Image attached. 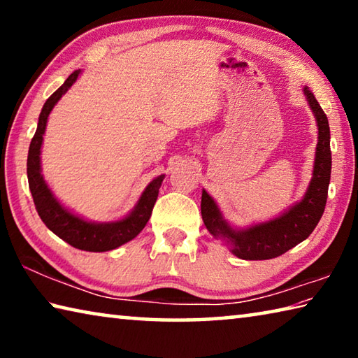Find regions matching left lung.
I'll return each instance as SVG.
<instances>
[{
	"label": "left lung",
	"instance_id": "left-lung-1",
	"mask_svg": "<svg viewBox=\"0 0 358 358\" xmlns=\"http://www.w3.org/2000/svg\"><path fill=\"white\" fill-rule=\"evenodd\" d=\"M303 93L316 117L319 136L311 183L308 186L305 197L299 203L275 220L248 229H234L224 220L208 192L202 191L201 210L205 227L215 238H221L224 243L229 245L232 254L243 260H266L287 252L310 237L324 215L331 173L330 126L327 115L310 88H303Z\"/></svg>",
	"mask_w": 358,
	"mask_h": 358
}]
</instances>
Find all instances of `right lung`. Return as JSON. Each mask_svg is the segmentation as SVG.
<instances>
[{
    "instance_id": "right-lung-1",
    "label": "right lung",
    "mask_w": 358,
    "mask_h": 358,
    "mask_svg": "<svg viewBox=\"0 0 358 358\" xmlns=\"http://www.w3.org/2000/svg\"><path fill=\"white\" fill-rule=\"evenodd\" d=\"M78 74H80V69L72 72V74L66 78V82L62 87L45 101L44 107H42L38 121V129H36V134L31 138V143H29L28 150V185L29 191H31L36 210H38V215L41 216L42 222H44L53 234L58 235V237L64 240L66 243L77 248V250L104 252L128 243L132 238H136L137 235L142 232V229L147 226L151 211H153V207L156 203L157 192H159L161 183L162 180H164V175L156 177L147 187H145V191L142 192V196L138 199L134 210L120 221H85L77 215L71 213L69 210H66L63 205L57 201L52 191L48 189L44 177H42L41 173L42 136H44L45 132L47 118L48 115H50L52 108L55 107L59 98L72 87V83L77 80Z\"/></svg>"
}]
</instances>
